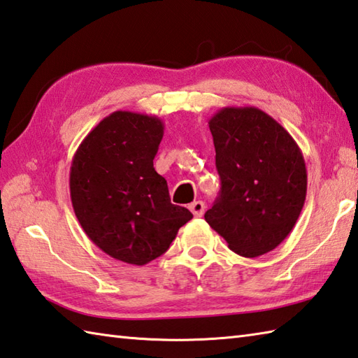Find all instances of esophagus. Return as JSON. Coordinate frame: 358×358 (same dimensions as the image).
Listing matches in <instances>:
<instances>
[{"instance_id": "esophagus-1", "label": "esophagus", "mask_w": 358, "mask_h": 358, "mask_svg": "<svg viewBox=\"0 0 358 358\" xmlns=\"http://www.w3.org/2000/svg\"><path fill=\"white\" fill-rule=\"evenodd\" d=\"M205 203H203L201 200H197V201H192L191 205H189V209H191V213L195 215V217H201L203 213H205Z\"/></svg>"}]
</instances>
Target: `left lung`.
Listing matches in <instances>:
<instances>
[{
    "label": "left lung",
    "instance_id": "left-lung-1",
    "mask_svg": "<svg viewBox=\"0 0 358 358\" xmlns=\"http://www.w3.org/2000/svg\"><path fill=\"white\" fill-rule=\"evenodd\" d=\"M220 195L205 220L234 253L257 257L295 227L307 192L303 152L256 107H225L209 119Z\"/></svg>",
    "mask_w": 358,
    "mask_h": 358
}]
</instances>
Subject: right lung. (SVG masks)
Listing matches in <instances>:
<instances>
[{"label": "right lung", "instance_id": "1", "mask_svg": "<svg viewBox=\"0 0 358 358\" xmlns=\"http://www.w3.org/2000/svg\"><path fill=\"white\" fill-rule=\"evenodd\" d=\"M164 124L158 116L113 111L77 147L69 171L74 214L105 255L145 265L169 248L192 219L172 205L167 181L153 167Z\"/></svg>", "mask_w": 358, "mask_h": 358}]
</instances>
